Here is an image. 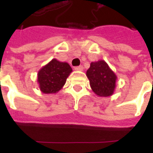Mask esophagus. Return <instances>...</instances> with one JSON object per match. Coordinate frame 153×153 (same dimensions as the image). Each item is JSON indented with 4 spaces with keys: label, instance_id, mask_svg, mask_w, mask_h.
<instances>
[{
    "label": "esophagus",
    "instance_id": "1",
    "mask_svg": "<svg viewBox=\"0 0 153 153\" xmlns=\"http://www.w3.org/2000/svg\"><path fill=\"white\" fill-rule=\"evenodd\" d=\"M74 70H83V65H79V66L74 67Z\"/></svg>",
    "mask_w": 153,
    "mask_h": 153
}]
</instances>
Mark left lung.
Listing matches in <instances>:
<instances>
[{
	"label": "left lung",
	"mask_w": 153,
	"mask_h": 153,
	"mask_svg": "<svg viewBox=\"0 0 153 153\" xmlns=\"http://www.w3.org/2000/svg\"><path fill=\"white\" fill-rule=\"evenodd\" d=\"M87 76L89 79L90 86L97 95L100 97L112 95L116 76L104 60L90 64V68L87 70Z\"/></svg>",
	"instance_id": "1"
}]
</instances>
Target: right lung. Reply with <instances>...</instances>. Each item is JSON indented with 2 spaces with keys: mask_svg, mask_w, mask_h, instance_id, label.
<instances>
[{
  "mask_svg": "<svg viewBox=\"0 0 153 153\" xmlns=\"http://www.w3.org/2000/svg\"><path fill=\"white\" fill-rule=\"evenodd\" d=\"M71 71L72 69L68 63L56 59L51 60L38 72V81L41 91L43 93H55L60 91Z\"/></svg>",
  "mask_w": 153,
  "mask_h": 153,
  "instance_id": "obj_1",
  "label": "right lung"
}]
</instances>
